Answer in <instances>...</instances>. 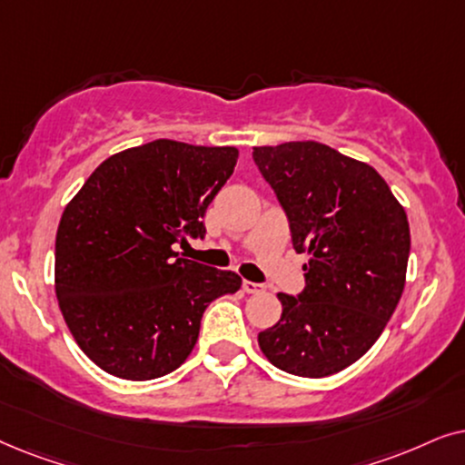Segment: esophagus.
<instances>
[{
  "label": "esophagus",
  "instance_id": "esophagus-1",
  "mask_svg": "<svg viewBox=\"0 0 465 465\" xmlns=\"http://www.w3.org/2000/svg\"><path fill=\"white\" fill-rule=\"evenodd\" d=\"M242 289L246 291V293H262V291H263V284H259V282H251V281H244V282H242Z\"/></svg>",
  "mask_w": 465,
  "mask_h": 465
}]
</instances>
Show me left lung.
Segmentation results:
<instances>
[{
    "mask_svg": "<svg viewBox=\"0 0 465 465\" xmlns=\"http://www.w3.org/2000/svg\"><path fill=\"white\" fill-rule=\"evenodd\" d=\"M252 161L274 191L306 287L278 293L282 314L259 333L282 372L323 379L370 351L398 306L411 255L404 208L368 163L319 142L255 146Z\"/></svg>",
    "mask_w": 465,
    "mask_h": 465,
    "instance_id": "obj_1",
    "label": "left lung"
}]
</instances>
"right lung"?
<instances>
[{
  "label": "right lung",
  "instance_id": "1",
  "mask_svg": "<svg viewBox=\"0 0 465 465\" xmlns=\"http://www.w3.org/2000/svg\"><path fill=\"white\" fill-rule=\"evenodd\" d=\"M233 146L153 140L104 161L67 203L54 242V289L74 340L104 372L153 381L193 351L210 302L236 272L178 259L203 238V214L232 176Z\"/></svg>",
  "mask_w": 465,
  "mask_h": 465
}]
</instances>
